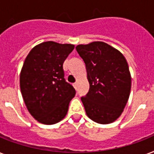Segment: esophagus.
Wrapping results in <instances>:
<instances>
[{
	"instance_id": "obj_1",
	"label": "esophagus",
	"mask_w": 154,
	"mask_h": 154,
	"mask_svg": "<svg viewBox=\"0 0 154 154\" xmlns=\"http://www.w3.org/2000/svg\"><path fill=\"white\" fill-rule=\"evenodd\" d=\"M73 87L75 88V89H76V90H77V86H78V84H77V82H75V83H73Z\"/></svg>"
}]
</instances>
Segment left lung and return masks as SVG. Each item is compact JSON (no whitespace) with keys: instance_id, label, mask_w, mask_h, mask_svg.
Returning <instances> with one entry per match:
<instances>
[{"instance_id":"1","label":"left lung","mask_w":154,"mask_h":154,"mask_svg":"<svg viewBox=\"0 0 154 154\" xmlns=\"http://www.w3.org/2000/svg\"><path fill=\"white\" fill-rule=\"evenodd\" d=\"M86 67L90 90L82 97L85 113L101 124L113 123L121 116L130 95L132 77L124 55L101 41L76 47Z\"/></svg>"}]
</instances>
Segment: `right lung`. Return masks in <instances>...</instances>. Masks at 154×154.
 I'll use <instances>...</instances> for the list:
<instances>
[{
    "label": "right lung",
    "mask_w": 154,
    "mask_h": 154,
    "mask_svg": "<svg viewBox=\"0 0 154 154\" xmlns=\"http://www.w3.org/2000/svg\"><path fill=\"white\" fill-rule=\"evenodd\" d=\"M73 44L48 41L35 46L20 72V89L28 111L41 124L51 125L66 116L76 91L65 82L63 64Z\"/></svg>",
    "instance_id": "1"
}]
</instances>
